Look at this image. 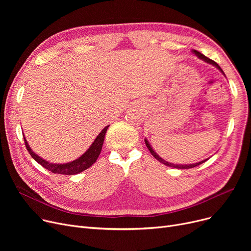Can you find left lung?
I'll use <instances>...</instances> for the list:
<instances>
[{"mask_svg":"<svg viewBox=\"0 0 251 251\" xmlns=\"http://www.w3.org/2000/svg\"><path fill=\"white\" fill-rule=\"evenodd\" d=\"M193 51V54H195L197 57H199L200 59H201V60H203V61H205L206 63H209V64H212V65H214V66H216V67L224 74V72H223V70L221 69V67L220 66L215 62V61H213V60H210V59H208L207 57H205L204 55H202L201 52H200L199 50H192ZM225 75V74H224ZM144 141H146V144H147V147H148V149H149V151H151V153L154 156V159H156L157 161H159L160 163H162V164H164V165H166V166H168V167H172V168H176V169H190V168H194V167H196V166H199V165H201V164H202V163H204L205 161H207V160H204V161H201V162H200V163H196V164H190V165H175V164H171V163H169V162H167V161H165V160H163L161 156H159L157 155L156 153H155V151L152 150V148L151 147V144L149 143V141H148V139H144Z\"/></svg>","mask_w":251,"mask_h":251,"instance_id":"obj_1","label":"left lung"}]
</instances>
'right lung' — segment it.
Listing matches in <instances>:
<instances>
[{
    "label": "right lung",
    "instance_id": "right-lung-1",
    "mask_svg": "<svg viewBox=\"0 0 251 251\" xmlns=\"http://www.w3.org/2000/svg\"><path fill=\"white\" fill-rule=\"evenodd\" d=\"M108 128H109V126H105L100 131V133L97 136L95 141L92 142V144L89 147V149L80 157H78L77 160H75L73 162H70V163H67V164H51V163L47 162L46 160L42 159L41 156H38L36 153H34L31 151V149L29 148L28 143H27V141H26L25 137L24 136L23 137H24L26 149H27L30 155L39 165H42L47 170L50 171L51 173L62 174V175H75V174H78V173H81L82 171L88 169L90 166H92L96 163V161L98 160V157H99V155L101 151L102 143H103V140H104V135H105V132H107Z\"/></svg>",
    "mask_w": 251,
    "mask_h": 251
}]
</instances>
